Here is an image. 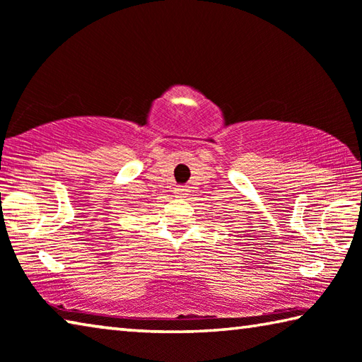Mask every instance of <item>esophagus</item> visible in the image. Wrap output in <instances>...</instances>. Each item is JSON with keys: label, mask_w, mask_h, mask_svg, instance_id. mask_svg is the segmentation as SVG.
Instances as JSON below:
<instances>
[{"label": "esophagus", "mask_w": 362, "mask_h": 362, "mask_svg": "<svg viewBox=\"0 0 362 362\" xmlns=\"http://www.w3.org/2000/svg\"><path fill=\"white\" fill-rule=\"evenodd\" d=\"M176 194H177V195H185V194H186V189H185V187H177V189H176Z\"/></svg>", "instance_id": "34e87169"}]
</instances>
